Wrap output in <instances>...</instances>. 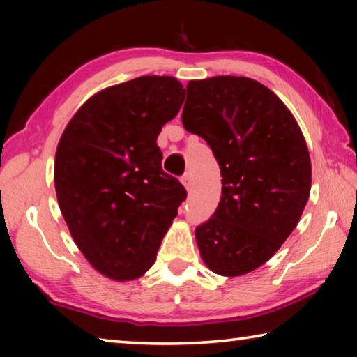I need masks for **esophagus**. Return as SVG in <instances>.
I'll list each match as a JSON object with an SVG mask.
<instances>
[{"label": "esophagus", "mask_w": 357, "mask_h": 357, "mask_svg": "<svg viewBox=\"0 0 357 357\" xmlns=\"http://www.w3.org/2000/svg\"><path fill=\"white\" fill-rule=\"evenodd\" d=\"M181 183H183V185L185 187V189L189 190L190 187H192V174H190V173H185L184 176L181 178Z\"/></svg>", "instance_id": "esophagus-1"}]
</instances>
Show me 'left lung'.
<instances>
[{
	"label": "left lung",
	"instance_id": "1",
	"mask_svg": "<svg viewBox=\"0 0 357 357\" xmlns=\"http://www.w3.org/2000/svg\"><path fill=\"white\" fill-rule=\"evenodd\" d=\"M183 124L209 144L223 176L219 206L195 229L203 263L223 277L249 274L275 255L309 200L298 121L259 82L217 75L187 83Z\"/></svg>",
	"mask_w": 357,
	"mask_h": 357
}]
</instances>
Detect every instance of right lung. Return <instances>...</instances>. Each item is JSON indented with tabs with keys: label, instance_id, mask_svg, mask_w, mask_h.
I'll return each instance as SVG.
<instances>
[{
	"label": "right lung",
	"instance_id": "obj_1",
	"mask_svg": "<svg viewBox=\"0 0 357 357\" xmlns=\"http://www.w3.org/2000/svg\"><path fill=\"white\" fill-rule=\"evenodd\" d=\"M183 102L174 77H138L91 96L59 138V209L83 257L114 282L135 280L154 264L185 200L179 181L162 170L157 146Z\"/></svg>",
	"mask_w": 357,
	"mask_h": 357
}]
</instances>
